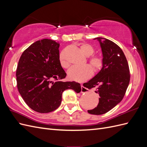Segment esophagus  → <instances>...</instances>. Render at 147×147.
Returning a JSON list of instances; mask_svg holds the SVG:
<instances>
[{"label":"esophagus","instance_id":"1","mask_svg":"<svg viewBox=\"0 0 147 147\" xmlns=\"http://www.w3.org/2000/svg\"><path fill=\"white\" fill-rule=\"evenodd\" d=\"M82 90H81V92L82 93H85V92H88L89 91L88 89L86 88L85 87H84L83 85H82Z\"/></svg>","mask_w":147,"mask_h":147}]
</instances>
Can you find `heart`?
Returning a JSON list of instances; mask_svg holds the SVG:
<instances>
[{"instance_id":"1","label":"heart","mask_w":147,"mask_h":147,"mask_svg":"<svg viewBox=\"0 0 147 147\" xmlns=\"http://www.w3.org/2000/svg\"><path fill=\"white\" fill-rule=\"evenodd\" d=\"M83 54L89 57L94 54V49L88 43H82L80 46ZM59 63L64 68H67L69 63L66 60L64 51H63L59 55ZM89 63L95 72H98L103 65V61L99 56H92L89 57ZM92 74V69L87 65H75L71 67L67 72L68 77L70 80L77 82H82L90 77Z\"/></svg>"}]
</instances>
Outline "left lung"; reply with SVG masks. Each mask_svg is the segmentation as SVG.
<instances>
[{
  "instance_id": "1",
  "label": "left lung",
  "mask_w": 147,
  "mask_h": 147,
  "mask_svg": "<svg viewBox=\"0 0 147 147\" xmlns=\"http://www.w3.org/2000/svg\"><path fill=\"white\" fill-rule=\"evenodd\" d=\"M94 39L100 43L103 65L98 74L83 86L89 90L97 88L95 92L100 96L99 104L88 112L98 115L108 112L122 100L129 83L130 74L126 57L119 46L105 38Z\"/></svg>"
}]
</instances>
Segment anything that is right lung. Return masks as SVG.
<instances>
[{"instance_id":"add662e5","label":"right lung","mask_w":147,"mask_h":147,"mask_svg":"<svg viewBox=\"0 0 147 147\" xmlns=\"http://www.w3.org/2000/svg\"><path fill=\"white\" fill-rule=\"evenodd\" d=\"M59 43L45 38L34 42L21 55L16 69L17 87L29 107L46 113L59 107L64 91H81L80 84L61 81L66 73L59 63Z\"/></svg>"}]
</instances>
